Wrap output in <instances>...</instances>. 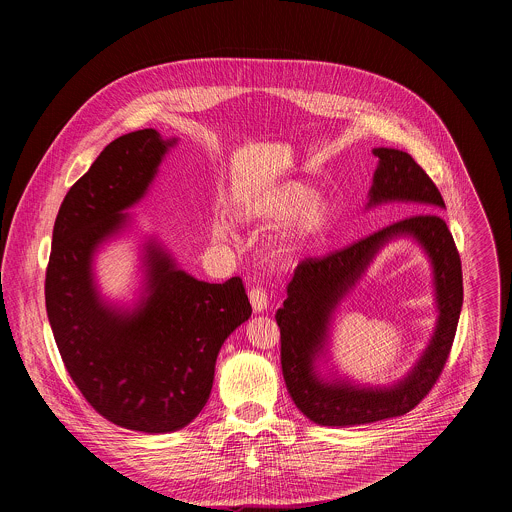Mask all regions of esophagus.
I'll return each instance as SVG.
<instances>
[{
    "label": "esophagus",
    "mask_w": 512,
    "mask_h": 512,
    "mask_svg": "<svg viewBox=\"0 0 512 512\" xmlns=\"http://www.w3.org/2000/svg\"><path fill=\"white\" fill-rule=\"evenodd\" d=\"M248 297H250L252 309H254L256 313H262V311H266V309H268V305H270V295H268V292H266L264 288H260V286L252 288L250 293H248Z\"/></svg>",
    "instance_id": "1"
}]
</instances>
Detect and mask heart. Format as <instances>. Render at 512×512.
Returning <instances> with one entry per match:
<instances>
[{
    "label": "heart",
    "instance_id": "1",
    "mask_svg": "<svg viewBox=\"0 0 512 512\" xmlns=\"http://www.w3.org/2000/svg\"><path fill=\"white\" fill-rule=\"evenodd\" d=\"M238 219L258 226H272L290 220L276 250L278 256H290L323 230L329 220V205L323 199L313 197V191L307 185L288 181L250 199L238 211ZM211 238L219 244H226L232 238L230 224L224 219L215 220L211 226Z\"/></svg>",
    "mask_w": 512,
    "mask_h": 512
}]
</instances>
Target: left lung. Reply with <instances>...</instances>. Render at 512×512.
Here are the masks:
<instances>
[{"label":"left lung","instance_id":"obj_1","mask_svg":"<svg viewBox=\"0 0 512 512\" xmlns=\"http://www.w3.org/2000/svg\"><path fill=\"white\" fill-rule=\"evenodd\" d=\"M372 153L378 157V169L368 207L406 201L418 203L424 213L396 220L327 256L301 260L288 286V299L276 313L288 392L303 416L321 426H363L414 410L438 382L463 305L461 258L445 220L436 213L445 207L436 183L406 151L376 147ZM402 233L414 235L435 264L440 319L431 347L415 370L392 389H357L342 381H319L312 361L322 350L334 305L354 285L377 248Z\"/></svg>","mask_w":512,"mask_h":512}]
</instances>
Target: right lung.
I'll return each mask as SVG.
<instances>
[{
	"mask_svg": "<svg viewBox=\"0 0 512 512\" xmlns=\"http://www.w3.org/2000/svg\"><path fill=\"white\" fill-rule=\"evenodd\" d=\"M173 142L147 128L102 149L59 209L45 276L49 323L76 388L108 422L147 434L199 416L224 339L252 313L238 276L199 282L153 242L138 309H112L94 290V250L126 224L122 211L144 197Z\"/></svg>",
	"mask_w": 512,
	"mask_h": 512,
	"instance_id": "add662e5",
	"label": "right lung"
}]
</instances>
